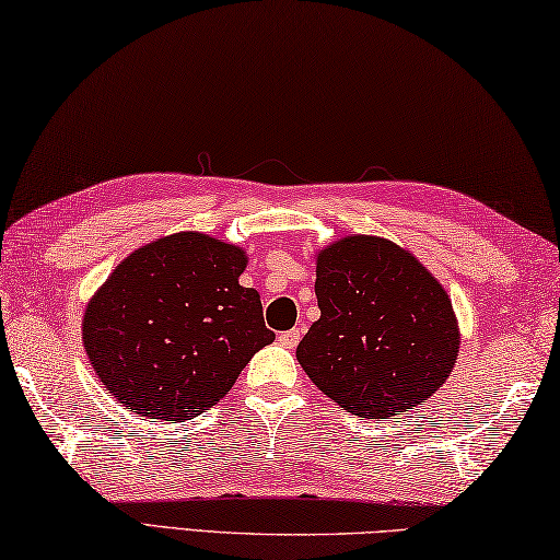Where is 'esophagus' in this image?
<instances>
[{"label":"esophagus","instance_id":"1","mask_svg":"<svg viewBox=\"0 0 560 560\" xmlns=\"http://www.w3.org/2000/svg\"><path fill=\"white\" fill-rule=\"evenodd\" d=\"M299 340H301V330L299 328L287 330V332H279V345H281V348H289V350L296 348Z\"/></svg>","mask_w":560,"mask_h":560}]
</instances>
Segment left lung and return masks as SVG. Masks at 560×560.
<instances>
[{
	"label": "left lung",
	"instance_id": "1",
	"mask_svg": "<svg viewBox=\"0 0 560 560\" xmlns=\"http://www.w3.org/2000/svg\"><path fill=\"white\" fill-rule=\"evenodd\" d=\"M320 318L296 348L311 382L345 411L389 419L451 377L460 328L443 283L392 240L345 235L315 252Z\"/></svg>",
	"mask_w": 560,
	"mask_h": 560
}]
</instances>
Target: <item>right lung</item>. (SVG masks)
Wrapping results in <instances>:
<instances>
[{
	"label": "right lung",
	"mask_w": 560,
	"mask_h": 560,
	"mask_svg": "<svg viewBox=\"0 0 560 560\" xmlns=\"http://www.w3.org/2000/svg\"><path fill=\"white\" fill-rule=\"evenodd\" d=\"M247 259L202 232H174L121 259L83 315L88 360L107 394L174 423L215 406L273 342L259 293L240 287Z\"/></svg>",
	"instance_id": "add662e5"
}]
</instances>
